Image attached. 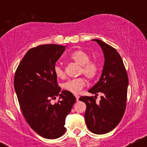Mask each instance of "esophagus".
I'll return each instance as SVG.
<instances>
[{"label":"esophagus","instance_id":"esophagus-1","mask_svg":"<svg viewBox=\"0 0 147 147\" xmlns=\"http://www.w3.org/2000/svg\"><path fill=\"white\" fill-rule=\"evenodd\" d=\"M75 97H76V100H77V102H78L79 101V96L77 95H75Z\"/></svg>","mask_w":147,"mask_h":147}]
</instances>
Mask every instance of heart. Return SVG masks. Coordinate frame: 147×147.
I'll use <instances>...</instances> for the list:
<instances>
[{
	"label": "heart",
	"mask_w": 147,
	"mask_h": 147,
	"mask_svg": "<svg viewBox=\"0 0 147 147\" xmlns=\"http://www.w3.org/2000/svg\"><path fill=\"white\" fill-rule=\"evenodd\" d=\"M68 59L80 66L78 72L79 75H83L88 80H93L98 75L99 72V64L94 61H90V55L86 52L80 50H75L69 55ZM54 72L58 78H63L65 77L63 68L59 65H55ZM85 85V79L83 77H78L67 81L64 83L63 88L72 93L78 94Z\"/></svg>",
	"instance_id": "obj_1"
}]
</instances>
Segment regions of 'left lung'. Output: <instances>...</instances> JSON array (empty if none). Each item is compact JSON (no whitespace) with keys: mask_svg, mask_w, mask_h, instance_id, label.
I'll return each mask as SVG.
<instances>
[{"mask_svg":"<svg viewBox=\"0 0 147 147\" xmlns=\"http://www.w3.org/2000/svg\"><path fill=\"white\" fill-rule=\"evenodd\" d=\"M100 45L104 55V65L99 82L88 90L95 97L82 96L79 100L86 105L84 117L88 129L102 135L112 131L125 112L129 78L120 55L111 45L99 39H92ZM102 94L99 103L95 99Z\"/></svg>","mask_w":147,"mask_h":147,"instance_id":"1","label":"left lung"}]
</instances>
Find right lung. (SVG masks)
<instances>
[{"label":"right lung","instance_id":"add662e5","mask_svg":"<svg viewBox=\"0 0 147 147\" xmlns=\"http://www.w3.org/2000/svg\"><path fill=\"white\" fill-rule=\"evenodd\" d=\"M57 44L38 45L28 50L20 62L14 79L22 113L30 127L41 137L57 139L65 132V119L76 98L57 83L54 68L65 51ZM60 96V100H51Z\"/></svg>","mask_w":147,"mask_h":147}]
</instances>
